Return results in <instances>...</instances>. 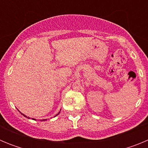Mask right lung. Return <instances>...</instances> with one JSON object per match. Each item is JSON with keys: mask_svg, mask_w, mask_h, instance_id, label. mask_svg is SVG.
I'll return each mask as SVG.
<instances>
[{"mask_svg": "<svg viewBox=\"0 0 148 148\" xmlns=\"http://www.w3.org/2000/svg\"><path fill=\"white\" fill-rule=\"evenodd\" d=\"M60 111H61V110H60ZM19 112H20V111H19ZM20 113H21V112H20ZM21 113V114L23 115V116H24V117H26V118H27V119H30L29 117V116H25V115H24V114H23V113ZM59 113H60V112H59V113H58V114L56 115V116H58V115L59 114ZM33 119V120H35V119ZM46 120H47V119H43V120H40V121H46Z\"/></svg>", "mask_w": 148, "mask_h": 148, "instance_id": "obj_1", "label": "right lung"}]
</instances>
